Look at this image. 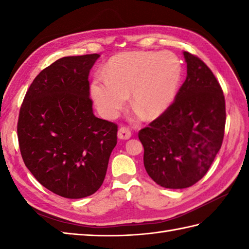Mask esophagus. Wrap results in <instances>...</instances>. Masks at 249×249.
<instances>
[{
    "mask_svg": "<svg viewBox=\"0 0 249 249\" xmlns=\"http://www.w3.org/2000/svg\"><path fill=\"white\" fill-rule=\"evenodd\" d=\"M118 137H119V139L127 140L131 137V131L126 127H121L118 131Z\"/></svg>",
    "mask_w": 249,
    "mask_h": 249,
    "instance_id": "esophagus-1",
    "label": "esophagus"
}]
</instances>
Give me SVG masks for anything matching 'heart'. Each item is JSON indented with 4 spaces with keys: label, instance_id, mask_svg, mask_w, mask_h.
Masks as SVG:
<instances>
[{
    "label": "heart",
    "instance_id": "b5f03b06",
    "mask_svg": "<svg viewBox=\"0 0 249 249\" xmlns=\"http://www.w3.org/2000/svg\"><path fill=\"white\" fill-rule=\"evenodd\" d=\"M103 73L94 79L91 91L105 118H116L130 93L131 106L145 119H155L176 98L182 64L171 52L129 51L111 57Z\"/></svg>",
    "mask_w": 249,
    "mask_h": 249
}]
</instances>
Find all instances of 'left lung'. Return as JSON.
<instances>
[{
    "label": "left lung",
    "instance_id": "1",
    "mask_svg": "<svg viewBox=\"0 0 249 249\" xmlns=\"http://www.w3.org/2000/svg\"><path fill=\"white\" fill-rule=\"evenodd\" d=\"M187 77L165 112L142 128L144 168L166 188L193 186L202 178L223 144L226 104L223 89L203 61L184 52Z\"/></svg>",
    "mask_w": 249,
    "mask_h": 249
}]
</instances>
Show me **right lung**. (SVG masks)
Wrapping results in <instances>:
<instances>
[{"label": "right lung", "mask_w": 249, "mask_h": 249, "mask_svg": "<svg viewBox=\"0 0 249 249\" xmlns=\"http://www.w3.org/2000/svg\"><path fill=\"white\" fill-rule=\"evenodd\" d=\"M99 54L65 56L41 71L21 105V156L34 178L68 199L96 193L118 140V125L98 119L89 73Z\"/></svg>", "instance_id": "right-lung-1"}]
</instances>
